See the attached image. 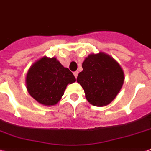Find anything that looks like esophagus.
<instances>
[{
    "label": "esophagus",
    "mask_w": 151,
    "mask_h": 151,
    "mask_svg": "<svg viewBox=\"0 0 151 151\" xmlns=\"http://www.w3.org/2000/svg\"><path fill=\"white\" fill-rule=\"evenodd\" d=\"M73 74H74V76H75V77H76V78H77V76H78V72H74V73H73Z\"/></svg>",
    "instance_id": "34e87169"
}]
</instances>
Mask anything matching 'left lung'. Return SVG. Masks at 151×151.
Wrapping results in <instances>:
<instances>
[{
  "mask_svg": "<svg viewBox=\"0 0 151 151\" xmlns=\"http://www.w3.org/2000/svg\"><path fill=\"white\" fill-rule=\"evenodd\" d=\"M77 83L84 89L86 98L96 106H105L120 92L124 73L116 61L104 52L89 54L83 62Z\"/></svg>",
  "mask_w": 151,
  "mask_h": 151,
  "instance_id": "8db88e82",
  "label": "left lung"
}]
</instances>
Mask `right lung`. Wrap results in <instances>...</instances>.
<instances>
[{
	"instance_id": "obj_1",
	"label": "right lung",
	"mask_w": 151,
	"mask_h": 151,
	"mask_svg": "<svg viewBox=\"0 0 151 151\" xmlns=\"http://www.w3.org/2000/svg\"><path fill=\"white\" fill-rule=\"evenodd\" d=\"M75 82L73 73L55 57L39 58L31 65L26 76L28 93L38 103L47 106L57 104L67 85Z\"/></svg>"
}]
</instances>
